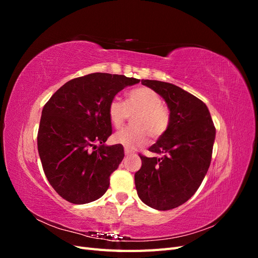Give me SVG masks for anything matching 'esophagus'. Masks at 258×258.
<instances>
[{"label":"esophagus","mask_w":258,"mask_h":258,"mask_svg":"<svg viewBox=\"0 0 258 258\" xmlns=\"http://www.w3.org/2000/svg\"><path fill=\"white\" fill-rule=\"evenodd\" d=\"M124 155H126V156H131V155H134V153L129 152L128 150H124Z\"/></svg>","instance_id":"34e87169"}]
</instances>
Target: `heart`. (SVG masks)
Returning a JSON list of instances; mask_svg holds the SVG:
<instances>
[{
  "instance_id": "obj_1",
  "label": "heart",
  "mask_w": 258,
  "mask_h": 258,
  "mask_svg": "<svg viewBox=\"0 0 258 258\" xmlns=\"http://www.w3.org/2000/svg\"><path fill=\"white\" fill-rule=\"evenodd\" d=\"M132 116V126L113 135L112 141L122 145L128 151H135L147 143V135L157 140L166 134L170 123V114L162 105L159 93L148 87H138L129 91L126 103L115 97L107 106L108 118L118 128Z\"/></svg>"
}]
</instances>
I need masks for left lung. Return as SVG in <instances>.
<instances>
[{
  "mask_svg": "<svg viewBox=\"0 0 258 258\" xmlns=\"http://www.w3.org/2000/svg\"><path fill=\"white\" fill-rule=\"evenodd\" d=\"M163 98L170 111L166 134L148 151L162 157L140 155L135 174L138 196L145 205L166 211L185 204L197 191L212 158L215 127L207 105L177 86L142 80Z\"/></svg>",
  "mask_w": 258,
  "mask_h": 258,
  "instance_id": "left-lung-1",
  "label": "left lung"
}]
</instances>
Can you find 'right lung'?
I'll return each mask as SVG.
<instances>
[{"mask_svg": "<svg viewBox=\"0 0 258 258\" xmlns=\"http://www.w3.org/2000/svg\"><path fill=\"white\" fill-rule=\"evenodd\" d=\"M139 82L92 73L69 81L44 105L38 154L48 182L67 201L88 204L107 190L110 175L124 156L122 145H105L112 135L107 106L120 90Z\"/></svg>", "mask_w": 258, "mask_h": 258, "instance_id": "add662e5", "label": "right lung"}]
</instances>
